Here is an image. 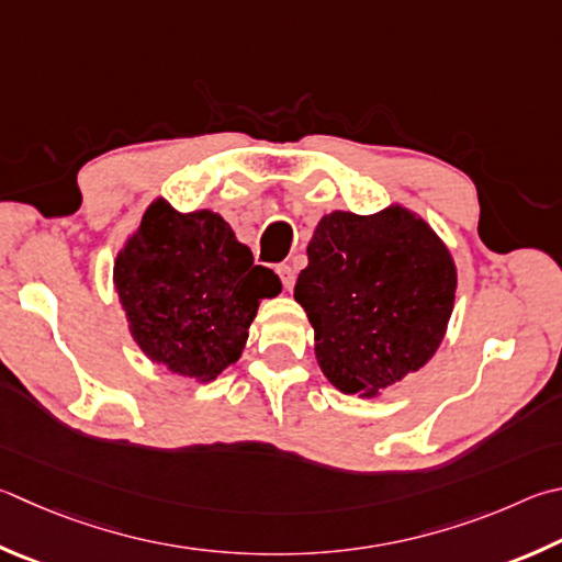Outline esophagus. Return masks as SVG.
<instances>
[{"instance_id":"obj_1","label":"esophagus","mask_w":562,"mask_h":562,"mask_svg":"<svg viewBox=\"0 0 562 562\" xmlns=\"http://www.w3.org/2000/svg\"><path fill=\"white\" fill-rule=\"evenodd\" d=\"M278 274H280V280L284 284V290H292L294 288V280H297V270H294V265H290V262L280 265Z\"/></svg>"}]
</instances>
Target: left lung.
<instances>
[{
  "mask_svg": "<svg viewBox=\"0 0 562 562\" xmlns=\"http://www.w3.org/2000/svg\"><path fill=\"white\" fill-rule=\"evenodd\" d=\"M294 284L314 353L341 393L371 397L432 359L452 314L450 250L405 209L334 211L307 246Z\"/></svg>",
  "mask_w": 562,
  "mask_h": 562,
  "instance_id": "8db88e82",
  "label": "left lung"
}]
</instances>
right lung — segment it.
Segmentation results:
<instances>
[{
  "instance_id": "obj_1",
  "label": "right lung",
  "mask_w": 562,
  "mask_h": 562,
  "mask_svg": "<svg viewBox=\"0 0 562 562\" xmlns=\"http://www.w3.org/2000/svg\"><path fill=\"white\" fill-rule=\"evenodd\" d=\"M115 288L130 331L151 361L213 381L238 361L258 302L280 294L282 282L255 265L216 213L181 216L155 201L117 255Z\"/></svg>"
}]
</instances>
